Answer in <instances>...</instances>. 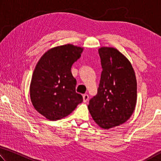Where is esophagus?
<instances>
[{
	"mask_svg": "<svg viewBox=\"0 0 161 161\" xmlns=\"http://www.w3.org/2000/svg\"><path fill=\"white\" fill-rule=\"evenodd\" d=\"M83 102L86 103L89 99V95L88 94H84L83 95Z\"/></svg>",
	"mask_w": 161,
	"mask_h": 161,
	"instance_id": "esophagus-1",
	"label": "esophagus"
}]
</instances>
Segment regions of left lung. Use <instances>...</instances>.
<instances>
[{
	"instance_id": "obj_1",
	"label": "left lung",
	"mask_w": 161,
	"mask_h": 161,
	"mask_svg": "<svg viewBox=\"0 0 161 161\" xmlns=\"http://www.w3.org/2000/svg\"><path fill=\"white\" fill-rule=\"evenodd\" d=\"M103 71L97 95L89 101L92 119L103 129L122 125L133 114L136 103V79L129 60L117 49L98 50Z\"/></svg>"
}]
</instances>
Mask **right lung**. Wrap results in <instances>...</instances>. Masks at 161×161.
Segmentation results:
<instances>
[{
    "label": "right lung",
    "mask_w": 161,
    "mask_h": 161,
    "mask_svg": "<svg viewBox=\"0 0 161 161\" xmlns=\"http://www.w3.org/2000/svg\"><path fill=\"white\" fill-rule=\"evenodd\" d=\"M83 48L66 44L44 53L34 70L30 84V98L34 108L49 120L68 116L83 102L75 92L76 80L70 71L80 57Z\"/></svg>",
    "instance_id": "right-lung-1"
}]
</instances>
